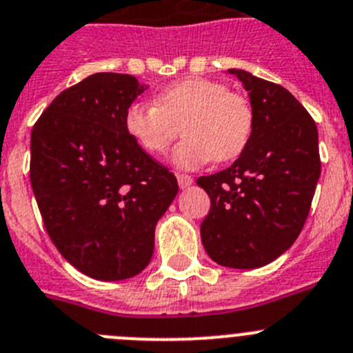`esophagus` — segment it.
Segmentation results:
<instances>
[{"instance_id": "esophagus-1", "label": "esophagus", "mask_w": 353, "mask_h": 353, "mask_svg": "<svg viewBox=\"0 0 353 353\" xmlns=\"http://www.w3.org/2000/svg\"><path fill=\"white\" fill-rule=\"evenodd\" d=\"M177 183L181 188H188L193 184V177L188 176V174H177Z\"/></svg>"}]
</instances>
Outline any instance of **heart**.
<instances>
[{"instance_id":"obj_1","label":"heart","mask_w":353,"mask_h":353,"mask_svg":"<svg viewBox=\"0 0 353 353\" xmlns=\"http://www.w3.org/2000/svg\"><path fill=\"white\" fill-rule=\"evenodd\" d=\"M123 123L134 143L151 154L165 153L183 125L186 139L174 150L172 161L179 169H199L243 153L254 130V110L223 81L190 77L157 92L153 104L132 102Z\"/></svg>"}]
</instances>
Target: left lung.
<instances>
[{
	"mask_svg": "<svg viewBox=\"0 0 353 353\" xmlns=\"http://www.w3.org/2000/svg\"><path fill=\"white\" fill-rule=\"evenodd\" d=\"M249 90L252 137L232 167L196 184L210 199L200 226L207 254L230 268H259L301 233L321 176L317 125L289 90L230 69Z\"/></svg>",
	"mask_w": 353,
	"mask_h": 353,
	"instance_id": "1",
	"label": "left lung"
}]
</instances>
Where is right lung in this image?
I'll return each instance as SVG.
<instances>
[{
	"instance_id": "obj_1",
	"label": "right lung",
	"mask_w": 353,
	"mask_h": 353,
	"mask_svg": "<svg viewBox=\"0 0 353 353\" xmlns=\"http://www.w3.org/2000/svg\"><path fill=\"white\" fill-rule=\"evenodd\" d=\"M144 92L130 74L95 72L65 88L31 132V186L57 251L97 281L146 268L154 226L177 195V179L125 130Z\"/></svg>"
}]
</instances>
